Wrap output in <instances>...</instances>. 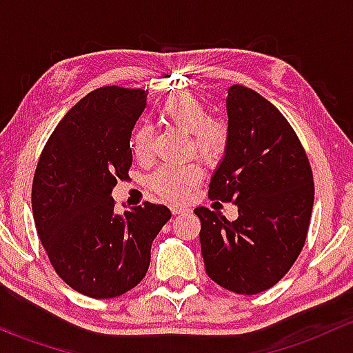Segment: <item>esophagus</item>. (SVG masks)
Listing matches in <instances>:
<instances>
[{
    "instance_id": "obj_1",
    "label": "esophagus",
    "mask_w": 353,
    "mask_h": 353,
    "mask_svg": "<svg viewBox=\"0 0 353 353\" xmlns=\"http://www.w3.org/2000/svg\"><path fill=\"white\" fill-rule=\"evenodd\" d=\"M170 212H172L174 215H179V213L188 212V208H186V206H183V205H172V206H170Z\"/></svg>"
}]
</instances>
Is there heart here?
Returning a JSON list of instances; mask_svg holds the SVG:
<instances>
[{
    "label": "heart",
    "instance_id": "obj_1",
    "mask_svg": "<svg viewBox=\"0 0 353 353\" xmlns=\"http://www.w3.org/2000/svg\"><path fill=\"white\" fill-rule=\"evenodd\" d=\"M167 121L191 133V147L206 163L222 160L229 143V128L222 119L208 117L205 104L193 95L181 94L167 99L162 108ZM152 131L147 124L138 126L131 137V150L138 160H145L150 154ZM201 179L198 163L188 162L181 165H162L150 177V186L155 193L167 199H183Z\"/></svg>",
    "mask_w": 353,
    "mask_h": 353
}]
</instances>
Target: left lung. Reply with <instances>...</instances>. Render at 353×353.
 Returning <instances> with one entry per match:
<instances>
[{"mask_svg": "<svg viewBox=\"0 0 353 353\" xmlns=\"http://www.w3.org/2000/svg\"><path fill=\"white\" fill-rule=\"evenodd\" d=\"M229 143L208 196L232 201L237 219L194 208L206 275L236 294H259L290 270L307 236L314 184L307 155L272 102L251 88L227 90Z\"/></svg>", "mask_w": 353, "mask_h": 353, "instance_id": "1", "label": "left lung"}]
</instances>
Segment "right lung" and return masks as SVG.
Returning a JSON list of instances; mask_svg holds the SVG:
<instances>
[{
    "mask_svg": "<svg viewBox=\"0 0 353 353\" xmlns=\"http://www.w3.org/2000/svg\"><path fill=\"white\" fill-rule=\"evenodd\" d=\"M147 94L112 85L85 95L59 121L35 169L39 239L56 273L88 297H117L137 287L170 219L167 206L148 201L119 215L110 196L133 162L131 131Z\"/></svg>",
    "mask_w": 353,
    "mask_h": 353,
    "instance_id": "obj_1",
    "label": "right lung"
}]
</instances>
